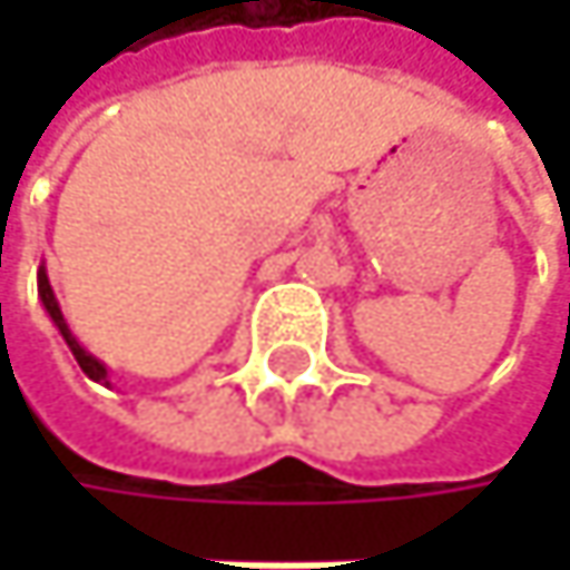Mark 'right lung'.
Wrapping results in <instances>:
<instances>
[{
  "mask_svg": "<svg viewBox=\"0 0 570 570\" xmlns=\"http://www.w3.org/2000/svg\"><path fill=\"white\" fill-rule=\"evenodd\" d=\"M39 296H42V306H46V313L52 316V323L58 326L61 340L68 343L71 356L78 360L81 373H85L88 380H95V383H105V386H108V370H105V363H101V360H95L91 353H85V350H81V343L71 336V330H68V323H65V316H61V306H58L56 293H52V284H49V274H46V267H39Z\"/></svg>",
  "mask_w": 570,
  "mask_h": 570,
  "instance_id": "obj_1",
  "label": "right lung"
}]
</instances>
